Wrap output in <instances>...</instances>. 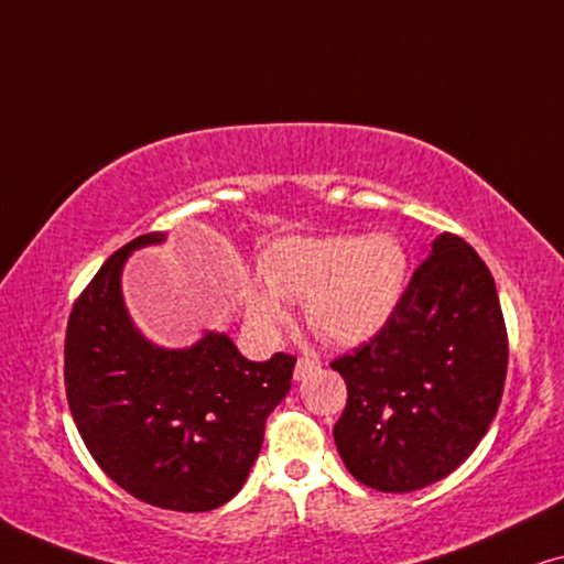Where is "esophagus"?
<instances>
[{
	"instance_id": "1",
	"label": "esophagus",
	"mask_w": 564,
	"mask_h": 564,
	"mask_svg": "<svg viewBox=\"0 0 564 564\" xmlns=\"http://www.w3.org/2000/svg\"><path fill=\"white\" fill-rule=\"evenodd\" d=\"M319 368H322L319 360H314V358H299V360H296V368H293V378L304 380V378H308V376H312V372H316Z\"/></svg>"
}]
</instances>
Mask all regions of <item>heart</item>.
Returning a JSON list of instances; mask_svg holds the SVG:
<instances>
[{"instance_id": "1", "label": "heart", "mask_w": 564, "mask_h": 564, "mask_svg": "<svg viewBox=\"0 0 564 564\" xmlns=\"http://www.w3.org/2000/svg\"><path fill=\"white\" fill-rule=\"evenodd\" d=\"M265 285H245V316L260 335L283 322L284 301H304V319L332 345H360L391 322L409 283L399 237H283L260 258Z\"/></svg>"}]
</instances>
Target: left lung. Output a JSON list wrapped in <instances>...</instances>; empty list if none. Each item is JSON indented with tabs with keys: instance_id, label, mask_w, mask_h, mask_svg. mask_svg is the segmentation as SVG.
Instances as JSON below:
<instances>
[{
	"instance_id": "left-lung-1",
	"label": "left lung",
	"mask_w": 564,
	"mask_h": 564,
	"mask_svg": "<svg viewBox=\"0 0 564 564\" xmlns=\"http://www.w3.org/2000/svg\"><path fill=\"white\" fill-rule=\"evenodd\" d=\"M332 368L347 383L335 444L355 478L383 494L447 478L486 437L509 368L488 265L442 232L391 322Z\"/></svg>"
}]
</instances>
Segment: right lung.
Here are the masks:
<instances>
[{
    "instance_id": "right-lung-1",
    "label": "right lung",
    "mask_w": 564,
    "mask_h": 564,
    "mask_svg": "<svg viewBox=\"0 0 564 564\" xmlns=\"http://www.w3.org/2000/svg\"><path fill=\"white\" fill-rule=\"evenodd\" d=\"M165 232L134 237L78 296L66 329V395L97 465L127 494L169 511L219 509L248 480L265 419L285 399L296 358L248 360L227 332L161 347L122 296L127 258Z\"/></svg>"
}]
</instances>
